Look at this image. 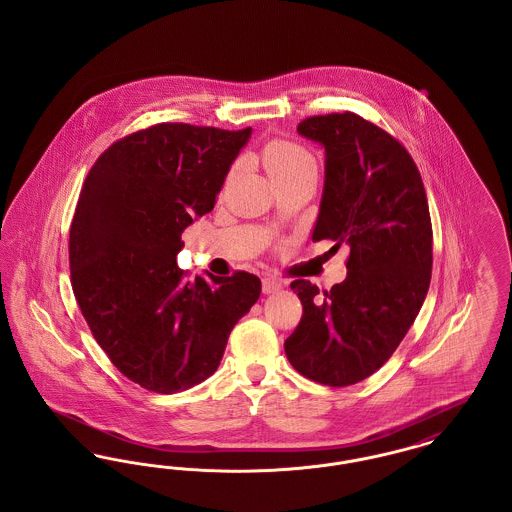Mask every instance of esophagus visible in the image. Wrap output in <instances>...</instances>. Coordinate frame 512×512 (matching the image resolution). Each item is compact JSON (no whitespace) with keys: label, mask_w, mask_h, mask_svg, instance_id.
Returning a JSON list of instances; mask_svg holds the SVG:
<instances>
[{"label":"esophagus","mask_w":512,"mask_h":512,"mask_svg":"<svg viewBox=\"0 0 512 512\" xmlns=\"http://www.w3.org/2000/svg\"><path fill=\"white\" fill-rule=\"evenodd\" d=\"M282 290V282L276 278H263V293H274Z\"/></svg>","instance_id":"esophagus-1"}]
</instances>
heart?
I'll list each match as a JSON object with an SVG mask.
<instances>
[{"instance_id":"obj_1","label":"heart","mask_w":512,"mask_h":512,"mask_svg":"<svg viewBox=\"0 0 512 512\" xmlns=\"http://www.w3.org/2000/svg\"><path fill=\"white\" fill-rule=\"evenodd\" d=\"M263 165L268 176L272 180L292 174L303 167L315 165L311 153H307L303 147L295 146L292 142H270L263 149Z\"/></svg>"}]
</instances>
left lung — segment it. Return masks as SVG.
<instances>
[{
  "label": "left lung",
  "mask_w": 512,
  "mask_h": 512,
  "mask_svg": "<svg viewBox=\"0 0 512 512\" xmlns=\"http://www.w3.org/2000/svg\"><path fill=\"white\" fill-rule=\"evenodd\" d=\"M297 132L324 147L313 242L349 247L330 292L292 282L303 317L284 343L293 368L343 388L376 372L418 315L432 276V222L420 172L388 132L355 113L320 115Z\"/></svg>",
  "instance_id": "left-lung-1"
}]
</instances>
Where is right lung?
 <instances>
[{
    "label": "right lung",
    "instance_id": "add662e5",
    "mask_svg": "<svg viewBox=\"0 0 512 512\" xmlns=\"http://www.w3.org/2000/svg\"><path fill=\"white\" fill-rule=\"evenodd\" d=\"M249 138L163 122L113 144L86 176L69 236L74 297L111 363L146 390L207 380L261 295L249 272L190 278L176 265L182 232L215 207Z\"/></svg>",
    "mask_w": 512,
    "mask_h": 512
}]
</instances>
